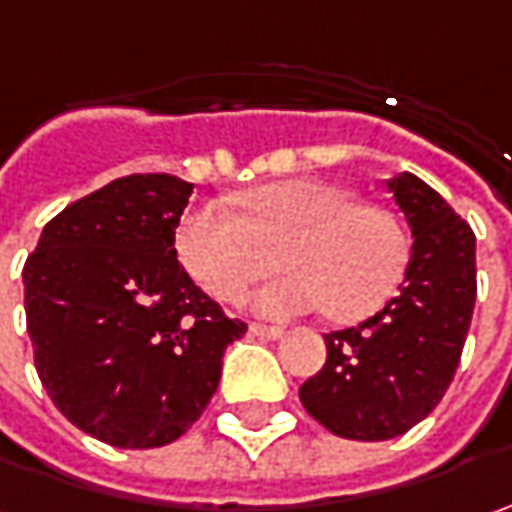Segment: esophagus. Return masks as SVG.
Returning <instances> with one entry per match:
<instances>
[{
  "label": "esophagus",
  "mask_w": 512,
  "mask_h": 512,
  "mask_svg": "<svg viewBox=\"0 0 512 512\" xmlns=\"http://www.w3.org/2000/svg\"><path fill=\"white\" fill-rule=\"evenodd\" d=\"M249 332L255 338H263V341H278V338H283V329H278V326H263V323H252Z\"/></svg>",
  "instance_id": "obj_1"
}]
</instances>
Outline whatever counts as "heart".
Instances as JSON below:
<instances>
[{
	"mask_svg": "<svg viewBox=\"0 0 512 512\" xmlns=\"http://www.w3.org/2000/svg\"><path fill=\"white\" fill-rule=\"evenodd\" d=\"M243 214L223 200H203L180 217L174 246L197 286L237 300L269 260L263 246L283 240L278 266L289 269L255 295L266 318L323 309L338 321H361L387 303L407 272L410 237L395 214L358 203L338 183L298 177L246 191Z\"/></svg>",
	"mask_w": 512,
	"mask_h": 512,
	"instance_id": "obj_1",
	"label": "heart"
}]
</instances>
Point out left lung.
Wrapping results in <instances>:
<instances>
[{"instance_id":"left-lung-1","label":"left lung","mask_w":512,"mask_h":512,"mask_svg":"<svg viewBox=\"0 0 512 512\" xmlns=\"http://www.w3.org/2000/svg\"><path fill=\"white\" fill-rule=\"evenodd\" d=\"M412 229L398 295L358 326L323 335L326 364L300 404L352 441L404 435L438 407L456 375L476 306V234L410 171L387 180Z\"/></svg>"}]
</instances>
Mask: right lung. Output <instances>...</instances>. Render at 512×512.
<instances>
[{
  "label": "right lung",
  "mask_w": 512,
  "mask_h": 512,
  "mask_svg": "<svg viewBox=\"0 0 512 512\" xmlns=\"http://www.w3.org/2000/svg\"><path fill=\"white\" fill-rule=\"evenodd\" d=\"M191 183L128 174L65 206L28 255L25 315L56 410L111 447L177 441L209 407L246 332L180 266Z\"/></svg>",
  "instance_id": "add662e5"
}]
</instances>
